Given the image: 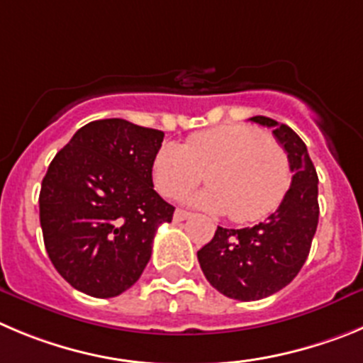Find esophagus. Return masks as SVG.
<instances>
[{"mask_svg":"<svg viewBox=\"0 0 363 363\" xmlns=\"http://www.w3.org/2000/svg\"><path fill=\"white\" fill-rule=\"evenodd\" d=\"M191 218V212L187 211H182V208H176L174 212V221H184V219Z\"/></svg>","mask_w":363,"mask_h":363,"instance_id":"1","label":"esophagus"}]
</instances>
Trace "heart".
Wrapping results in <instances>:
<instances>
[{"mask_svg": "<svg viewBox=\"0 0 363 363\" xmlns=\"http://www.w3.org/2000/svg\"><path fill=\"white\" fill-rule=\"evenodd\" d=\"M156 189L167 198H182L203 179L211 187L192 203L225 212L238 223L270 214L291 184L290 160L277 142L242 124L219 125L194 133L184 145L165 144L151 165Z\"/></svg>", "mask_w": 363, "mask_h": 363, "instance_id": "1", "label": "heart"}]
</instances>
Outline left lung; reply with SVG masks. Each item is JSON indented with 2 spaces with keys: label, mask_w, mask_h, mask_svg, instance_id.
Listing matches in <instances>:
<instances>
[{
  "label": "left lung",
  "mask_w": 363,
  "mask_h": 363,
  "mask_svg": "<svg viewBox=\"0 0 363 363\" xmlns=\"http://www.w3.org/2000/svg\"><path fill=\"white\" fill-rule=\"evenodd\" d=\"M252 122L270 128L284 147L294 172L277 211L250 228L218 227L198 261L219 294L235 301H259L290 284L310 254L318 225V176L301 136L268 116Z\"/></svg>",
  "instance_id": "left-lung-1"
}]
</instances>
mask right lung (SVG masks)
<instances>
[{"label":"right lung","instance_id":"right-lung-1","mask_svg":"<svg viewBox=\"0 0 363 363\" xmlns=\"http://www.w3.org/2000/svg\"><path fill=\"white\" fill-rule=\"evenodd\" d=\"M162 142L164 131L104 118L79 129L52 160L39 194L43 239L75 290L109 298L140 279L156 230L174 214L152 185Z\"/></svg>","mask_w":363,"mask_h":363}]
</instances>
